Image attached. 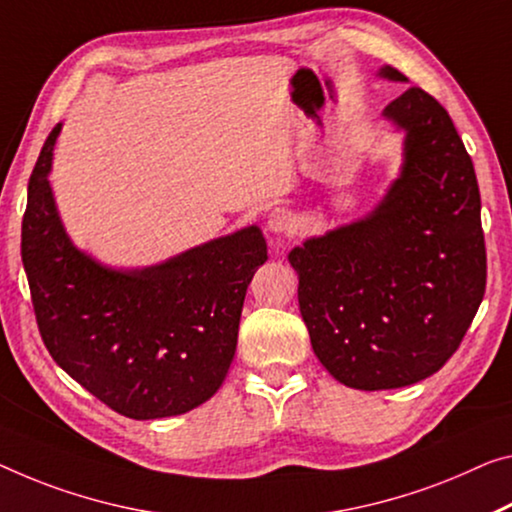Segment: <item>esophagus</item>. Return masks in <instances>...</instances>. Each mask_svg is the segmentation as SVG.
<instances>
[{"mask_svg": "<svg viewBox=\"0 0 512 512\" xmlns=\"http://www.w3.org/2000/svg\"><path fill=\"white\" fill-rule=\"evenodd\" d=\"M267 229L277 235H293L297 229V217L288 208H274L267 217Z\"/></svg>", "mask_w": 512, "mask_h": 512, "instance_id": "34e87169", "label": "esophagus"}]
</instances>
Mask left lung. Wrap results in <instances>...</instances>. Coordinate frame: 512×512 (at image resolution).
Here are the masks:
<instances>
[{
  "mask_svg": "<svg viewBox=\"0 0 512 512\" xmlns=\"http://www.w3.org/2000/svg\"><path fill=\"white\" fill-rule=\"evenodd\" d=\"M380 75L407 80L389 66ZM384 116L407 132L403 174L371 217L288 256L313 352L338 382L364 391L437 373L487 283L481 192L451 116L419 86Z\"/></svg>",
  "mask_w": 512,
  "mask_h": 512,
  "instance_id": "1",
  "label": "left lung"
}]
</instances>
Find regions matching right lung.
Segmentation results:
<instances>
[{"label":"right lung","instance_id":"obj_1","mask_svg":"<svg viewBox=\"0 0 512 512\" xmlns=\"http://www.w3.org/2000/svg\"><path fill=\"white\" fill-rule=\"evenodd\" d=\"M59 130L31 171L20 245L45 348L128 419L190 412L229 373L247 286L267 258L263 233L251 226L148 270H107L70 245L54 208L47 174Z\"/></svg>","mask_w":512,"mask_h":512}]
</instances>
